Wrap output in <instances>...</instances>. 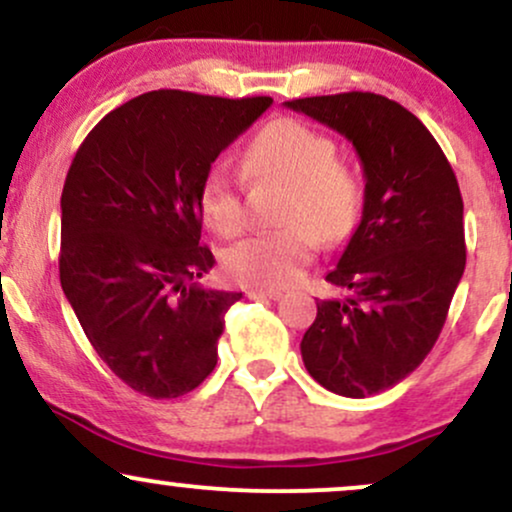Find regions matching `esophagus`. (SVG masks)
<instances>
[{
  "mask_svg": "<svg viewBox=\"0 0 512 512\" xmlns=\"http://www.w3.org/2000/svg\"><path fill=\"white\" fill-rule=\"evenodd\" d=\"M248 298L252 301H279L281 291H264V289H250Z\"/></svg>",
  "mask_w": 512,
  "mask_h": 512,
  "instance_id": "esophagus-1",
  "label": "esophagus"
}]
</instances>
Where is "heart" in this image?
I'll return each mask as SVG.
<instances>
[{"mask_svg": "<svg viewBox=\"0 0 512 512\" xmlns=\"http://www.w3.org/2000/svg\"><path fill=\"white\" fill-rule=\"evenodd\" d=\"M243 173L289 185L279 211V221L289 226L245 238L223 255V269L238 284L286 289L315 257L317 236L337 243L356 226L361 185L337 163V144L301 120L281 117L262 127L245 149ZM199 211L221 236H238L245 228L243 175L223 158L199 182Z\"/></svg>", "mask_w": 512, "mask_h": 512, "instance_id": "obj_1", "label": "heart"}]
</instances>
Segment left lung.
Wrapping results in <instances>:
<instances>
[{
    "mask_svg": "<svg viewBox=\"0 0 512 512\" xmlns=\"http://www.w3.org/2000/svg\"><path fill=\"white\" fill-rule=\"evenodd\" d=\"M354 144L366 190L356 231L325 276L351 293L317 301L308 373L342 397L390 390L421 366L464 272L462 195L424 122L378 93L286 101Z\"/></svg>",
    "mask_w": 512,
    "mask_h": 512,
    "instance_id": "obj_1",
    "label": "left lung"
}]
</instances>
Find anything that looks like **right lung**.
Here are the masks:
<instances>
[{"label": "right lung", "instance_id": "obj_1", "mask_svg": "<svg viewBox=\"0 0 512 512\" xmlns=\"http://www.w3.org/2000/svg\"><path fill=\"white\" fill-rule=\"evenodd\" d=\"M269 105L149 91L76 151L60 202L62 291L96 354L139 395H187L216 366L223 315L243 293L197 284L214 267L199 245V182Z\"/></svg>", "mask_w": 512, "mask_h": 512}]
</instances>
